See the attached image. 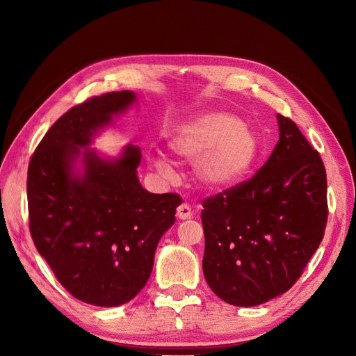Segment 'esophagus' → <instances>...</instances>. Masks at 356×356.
I'll return each mask as SVG.
<instances>
[{
	"mask_svg": "<svg viewBox=\"0 0 356 356\" xmlns=\"http://www.w3.org/2000/svg\"><path fill=\"white\" fill-rule=\"evenodd\" d=\"M193 216V212H192V208L189 203H181L180 207L177 208V218L179 219H191Z\"/></svg>",
	"mask_w": 356,
	"mask_h": 356,
	"instance_id": "obj_1",
	"label": "esophagus"
}]
</instances>
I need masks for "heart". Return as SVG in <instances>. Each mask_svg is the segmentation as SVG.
<instances>
[{
  "mask_svg": "<svg viewBox=\"0 0 356 356\" xmlns=\"http://www.w3.org/2000/svg\"><path fill=\"white\" fill-rule=\"evenodd\" d=\"M168 145L179 159L197 161L196 177L211 189H227L244 180L261 152L254 131L223 112H212L179 127ZM152 163L161 175H172V165L164 156H152Z\"/></svg>",
  "mask_w": 356,
  "mask_h": 356,
  "instance_id": "1",
  "label": "heart"
}]
</instances>
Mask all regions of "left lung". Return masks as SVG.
<instances>
[{"label": "left lung", "mask_w": 356, "mask_h": 356, "mask_svg": "<svg viewBox=\"0 0 356 356\" xmlns=\"http://www.w3.org/2000/svg\"><path fill=\"white\" fill-rule=\"evenodd\" d=\"M280 138L247 181L202 202L203 274L223 302L263 305L297 282L327 222L325 164L296 122L277 114Z\"/></svg>", "instance_id": "1"}]
</instances>
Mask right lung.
Returning <instances> with one entry per match:
<instances>
[{
  "mask_svg": "<svg viewBox=\"0 0 356 356\" xmlns=\"http://www.w3.org/2000/svg\"><path fill=\"white\" fill-rule=\"evenodd\" d=\"M136 101L111 92L70 108L37 145L29 164L30 234L59 283L78 300L101 307L129 302L152 274L163 234L176 220L177 193H149L138 181L141 149L115 160L89 145L112 115ZM83 156L84 173H74Z\"/></svg>",
  "mask_w": 356,
  "mask_h": 356,
  "instance_id": "obj_1",
  "label": "right lung"
}]
</instances>
